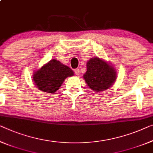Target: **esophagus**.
Listing matches in <instances>:
<instances>
[{"label": "esophagus", "instance_id": "esophagus-1", "mask_svg": "<svg viewBox=\"0 0 153 153\" xmlns=\"http://www.w3.org/2000/svg\"><path fill=\"white\" fill-rule=\"evenodd\" d=\"M74 73L76 74V75H79L80 74V70L79 68H76L74 70Z\"/></svg>", "mask_w": 153, "mask_h": 153}]
</instances>
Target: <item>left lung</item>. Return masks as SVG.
I'll list each match as a JSON object with an SVG mask.
<instances>
[{
	"mask_svg": "<svg viewBox=\"0 0 153 153\" xmlns=\"http://www.w3.org/2000/svg\"><path fill=\"white\" fill-rule=\"evenodd\" d=\"M87 71L83 79L94 91H102L109 89L117 79V72L111 63L98 57L87 62Z\"/></svg>",
	"mask_w": 153,
	"mask_h": 153,
	"instance_id": "8db88e82",
	"label": "left lung"
}]
</instances>
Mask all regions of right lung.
<instances>
[{
	"label": "right lung",
	"instance_id": "add662e5",
	"mask_svg": "<svg viewBox=\"0 0 153 153\" xmlns=\"http://www.w3.org/2000/svg\"><path fill=\"white\" fill-rule=\"evenodd\" d=\"M74 74V72L68 66L53 59L41 68L35 70L33 81L39 90L54 94L59 89L67 77Z\"/></svg>",
	"mask_w": 153,
	"mask_h": 153
}]
</instances>
